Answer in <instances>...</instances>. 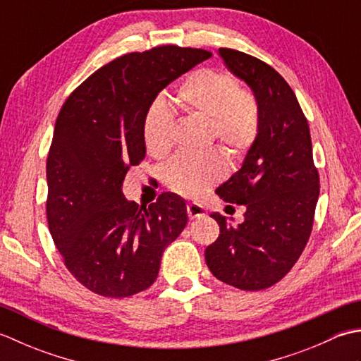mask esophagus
<instances>
[{"instance_id":"34e87169","label":"esophagus","mask_w":361,"mask_h":361,"mask_svg":"<svg viewBox=\"0 0 361 361\" xmlns=\"http://www.w3.org/2000/svg\"><path fill=\"white\" fill-rule=\"evenodd\" d=\"M188 214H189V219L194 220V219H200L204 217L208 211L204 209V206H202L200 203H189L188 204Z\"/></svg>"}]
</instances>
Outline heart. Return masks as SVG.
Returning a JSON list of instances; mask_svg holds the SVG:
<instances>
[{
    "mask_svg": "<svg viewBox=\"0 0 361 361\" xmlns=\"http://www.w3.org/2000/svg\"><path fill=\"white\" fill-rule=\"evenodd\" d=\"M176 104L190 118L209 122L214 140L229 153H240L255 142L259 130V109L250 94L237 91L231 74L198 70L181 83ZM172 114L164 104L152 106L144 122V142L152 157L163 158L171 150ZM224 167L216 155L180 157L166 169L167 186L188 197L203 194L216 183Z\"/></svg>",
    "mask_w": 361,
    "mask_h": 361,
    "instance_id": "heart-1",
    "label": "heart"
}]
</instances>
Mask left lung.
<instances>
[{"label":"left lung","instance_id":"1","mask_svg":"<svg viewBox=\"0 0 361 361\" xmlns=\"http://www.w3.org/2000/svg\"><path fill=\"white\" fill-rule=\"evenodd\" d=\"M219 56L255 93L259 130L242 167L217 188L225 202L245 204L240 225L211 214L219 239L204 251L221 282L264 290L279 282L301 256L312 233L319 195L307 119L282 75L248 54L220 48Z\"/></svg>","mask_w":361,"mask_h":361}]
</instances>
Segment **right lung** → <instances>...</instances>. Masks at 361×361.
<instances>
[{
	"mask_svg": "<svg viewBox=\"0 0 361 361\" xmlns=\"http://www.w3.org/2000/svg\"><path fill=\"white\" fill-rule=\"evenodd\" d=\"M211 56L172 44L126 54L91 74L59 113L46 161L49 233L70 273L97 295L149 288L188 224L181 197L164 192L145 208L127 200L122 183L145 158L144 122L159 91Z\"/></svg>",
	"mask_w": 361,
	"mask_h": 361,
	"instance_id": "obj_1",
	"label": "right lung"
}]
</instances>
